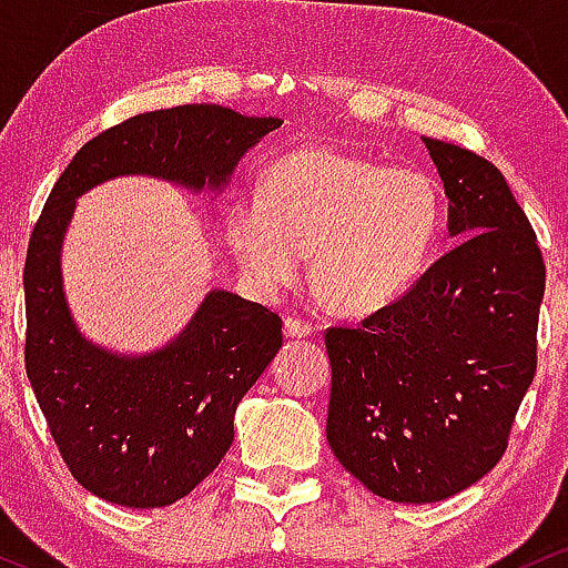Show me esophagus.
I'll list each match as a JSON object with an SVG mask.
<instances>
[{
	"label": "esophagus",
	"mask_w": 568,
	"mask_h": 568,
	"mask_svg": "<svg viewBox=\"0 0 568 568\" xmlns=\"http://www.w3.org/2000/svg\"><path fill=\"white\" fill-rule=\"evenodd\" d=\"M284 335L286 337H308V335H314V327H311L308 322H303V318L286 316L284 318Z\"/></svg>",
	"instance_id": "esophagus-1"
}]
</instances>
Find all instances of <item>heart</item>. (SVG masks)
Masks as SVG:
<instances>
[{"mask_svg":"<svg viewBox=\"0 0 568 568\" xmlns=\"http://www.w3.org/2000/svg\"><path fill=\"white\" fill-rule=\"evenodd\" d=\"M443 201L416 169H386L335 146H301L265 165L257 193L227 212V244L263 292L311 276L337 314L362 316L399 297L429 267Z\"/></svg>","mask_w":568,"mask_h":568,"instance_id":"heart-1","label":"heart"}]
</instances>
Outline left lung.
<instances>
[{
    "label": "left lung",
    "instance_id": "obj_1",
    "mask_svg": "<svg viewBox=\"0 0 568 568\" xmlns=\"http://www.w3.org/2000/svg\"><path fill=\"white\" fill-rule=\"evenodd\" d=\"M462 244L356 327H327V439L388 501H443L505 456L537 373L545 260L505 176L458 144L424 139Z\"/></svg>",
    "mask_w": 568,
    "mask_h": 568
}]
</instances>
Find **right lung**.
<instances>
[{"label":"right lung","mask_w":568,"mask_h":568,"mask_svg":"<svg viewBox=\"0 0 568 568\" xmlns=\"http://www.w3.org/2000/svg\"><path fill=\"white\" fill-rule=\"evenodd\" d=\"M284 120L220 104L133 114L82 144L50 190L29 239L27 375L74 480L120 507H165L214 473L233 413L282 348V318L214 290L174 343L150 356L101 352L74 329L59 252L74 199L120 174L222 187L250 146Z\"/></svg>","instance_id":"add662e5"}]
</instances>
